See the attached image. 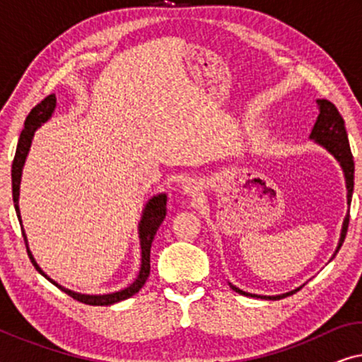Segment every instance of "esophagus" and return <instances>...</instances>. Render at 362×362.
Here are the masks:
<instances>
[{
  "instance_id": "esophagus-1",
  "label": "esophagus",
  "mask_w": 362,
  "mask_h": 362,
  "mask_svg": "<svg viewBox=\"0 0 362 362\" xmlns=\"http://www.w3.org/2000/svg\"><path fill=\"white\" fill-rule=\"evenodd\" d=\"M185 191L189 196H197L201 192V187H199V185H197V182H189V185L185 186Z\"/></svg>"
}]
</instances>
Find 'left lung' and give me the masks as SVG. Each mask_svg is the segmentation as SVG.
Here are the masks:
<instances>
[{"instance_id": "1", "label": "left lung", "mask_w": 362, "mask_h": 362, "mask_svg": "<svg viewBox=\"0 0 362 362\" xmlns=\"http://www.w3.org/2000/svg\"><path fill=\"white\" fill-rule=\"evenodd\" d=\"M318 105H320V115H318V118H316V123H315L313 130H311L310 138H313L315 141H318L320 145H323L326 150H328L331 155H333L336 160L339 161V165H341V168H343L344 176H346V187H348V204L351 206V197H353V189H354V160H353V153H351V148H349V140H348V133H346L344 120H343V117H341V113L338 112V108H336L334 103L326 100V98H321V100H318ZM348 226H349V212H348V216L344 217L343 230H341V239H339L338 249H336L334 255L338 254L341 245H343L346 234H348ZM232 290L237 291V293H240V295L257 296V298L280 300V298H285V296L296 293L300 288L288 291V293H284V295H276V296H259V295L245 293V291L235 288V286H232Z\"/></svg>"}]
</instances>
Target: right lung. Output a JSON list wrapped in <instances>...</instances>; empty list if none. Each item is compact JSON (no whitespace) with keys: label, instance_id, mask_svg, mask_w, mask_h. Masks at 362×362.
<instances>
[{"label":"right lung","instance_id":"add662e5","mask_svg":"<svg viewBox=\"0 0 362 362\" xmlns=\"http://www.w3.org/2000/svg\"><path fill=\"white\" fill-rule=\"evenodd\" d=\"M54 108H56V95L51 93V95L42 98V100L39 102L31 112H29L26 120H24V128L21 132V136H19L16 155H14L13 166H11L13 202H14V209H16V214H18L19 221H21V216H19L18 199H19V182H21V171H23L24 161H26V156H28L29 146H31V140H33L34 132L37 130V127H41V123L47 122L49 118H51ZM166 212L168 211H166V196L165 194H158V196L153 197V199H150V202H148L145 211H143V216H141V221H140V229H138V230H140V244H141V269H140V274H138L136 280L133 281V284L128 286V288L122 290V291H117V293H110V295H81V293H76V291L64 288V286H61L59 284H56L54 280L49 279V276L44 274L41 269H39L36 260H34L31 252H29L26 234H24L23 229L21 230H23L24 244H26V250H28L29 259H31L33 265L36 267V270L39 272V274H41L42 276H46V279L51 281V284L56 285L57 288H61L64 293L72 296L74 300L81 301V303L92 305V306H108V305L117 303V301L130 298V296L138 293V291L141 290V286L145 285L148 275H150L151 242H153V239H155L156 230L160 229L161 222L165 221Z\"/></svg>","mask_w":362,"mask_h":362}]
</instances>
